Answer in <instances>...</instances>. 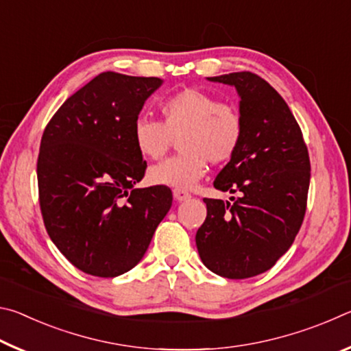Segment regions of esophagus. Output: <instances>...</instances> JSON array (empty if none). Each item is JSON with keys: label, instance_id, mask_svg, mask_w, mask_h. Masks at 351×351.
<instances>
[{"label": "esophagus", "instance_id": "1", "mask_svg": "<svg viewBox=\"0 0 351 351\" xmlns=\"http://www.w3.org/2000/svg\"><path fill=\"white\" fill-rule=\"evenodd\" d=\"M173 197L178 199V201H186L190 198V193L186 192V190L182 189H175L173 190Z\"/></svg>", "mask_w": 351, "mask_h": 351}]
</instances>
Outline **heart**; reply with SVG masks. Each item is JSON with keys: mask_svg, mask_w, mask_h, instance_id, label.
Returning <instances> with one entry per match:
<instances>
[{"mask_svg": "<svg viewBox=\"0 0 351 351\" xmlns=\"http://www.w3.org/2000/svg\"><path fill=\"white\" fill-rule=\"evenodd\" d=\"M162 122L139 117L133 125L136 150L148 159L162 158L173 139L184 152L148 170L156 186L190 189L206 175L207 162L223 164L239 150L243 117L237 106L223 104L197 88H186L159 105Z\"/></svg>", "mask_w": 351, "mask_h": 351, "instance_id": "1", "label": "heart"}]
</instances>
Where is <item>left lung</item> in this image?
<instances>
[{
    "label": "left lung",
    "instance_id": "left-lung-1",
    "mask_svg": "<svg viewBox=\"0 0 351 351\" xmlns=\"http://www.w3.org/2000/svg\"><path fill=\"white\" fill-rule=\"evenodd\" d=\"M234 86L243 138L213 186L241 197L204 198L207 217L197 247L206 268L226 278L271 269L293 245L305 217L310 156L299 123L268 82L252 73L207 77Z\"/></svg>",
    "mask_w": 351,
    "mask_h": 351
}]
</instances>
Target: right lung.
<instances>
[{
  "label": "right lung",
  "mask_w": 351,
  "mask_h": 351,
  "mask_svg": "<svg viewBox=\"0 0 351 351\" xmlns=\"http://www.w3.org/2000/svg\"><path fill=\"white\" fill-rule=\"evenodd\" d=\"M158 77L102 73L66 99L47 123L37 162L41 215L75 268L117 277L144 257L171 207L167 186L136 189L147 162L133 125Z\"/></svg>",
  "instance_id": "add662e5"
}]
</instances>
